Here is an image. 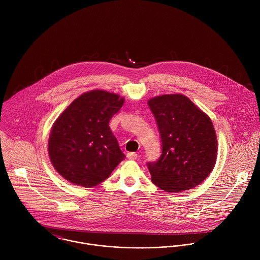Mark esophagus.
Here are the masks:
<instances>
[{"instance_id":"34e87169","label":"esophagus","mask_w":260,"mask_h":260,"mask_svg":"<svg viewBox=\"0 0 260 260\" xmlns=\"http://www.w3.org/2000/svg\"><path fill=\"white\" fill-rule=\"evenodd\" d=\"M127 158L130 159V160H136L138 158V154L135 153V152H129L127 154Z\"/></svg>"}]
</instances>
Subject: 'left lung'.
Returning <instances> with one entry per match:
<instances>
[{
    "label": "left lung",
    "instance_id": "8db88e82",
    "mask_svg": "<svg viewBox=\"0 0 260 260\" xmlns=\"http://www.w3.org/2000/svg\"><path fill=\"white\" fill-rule=\"evenodd\" d=\"M161 136V156L148 162L151 180L166 192L199 185L213 170L217 139L210 118L181 94L148 101Z\"/></svg>",
    "mask_w": 260,
    "mask_h": 260
}]
</instances>
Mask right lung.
Segmentation results:
<instances>
[{"instance_id": "obj_1", "label": "right lung", "mask_w": 260, "mask_h": 260, "mask_svg": "<svg viewBox=\"0 0 260 260\" xmlns=\"http://www.w3.org/2000/svg\"><path fill=\"white\" fill-rule=\"evenodd\" d=\"M124 98L102 90L82 94L52 127L48 150L57 172L76 185L93 187L106 180L125 158L109 127Z\"/></svg>"}]
</instances>
